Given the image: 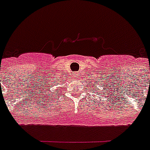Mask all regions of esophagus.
<instances>
[{"label": "esophagus", "instance_id": "esophagus-1", "mask_svg": "<svg viewBox=\"0 0 150 150\" xmlns=\"http://www.w3.org/2000/svg\"><path fill=\"white\" fill-rule=\"evenodd\" d=\"M74 76H75V77H78V74H77V73H75V74H74Z\"/></svg>", "mask_w": 150, "mask_h": 150}]
</instances>
